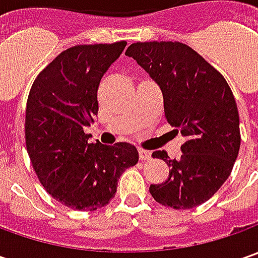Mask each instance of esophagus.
I'll list each match as a JSON object with an SVG mask.
<instances>
[{"instance_id":"1","label":"esophagus","mask_w":258,"mask_h":258,"mask_svg":"<svg viewBox=\"0 0 258 258\" xmlns=\"http://www.w3.org/2000/svg\"><path fill=\"white\" fill-rule=\"evenodd\" d=\"M151 152L149 151H145V149H139V158L141 161H149L151 159Z\"/></svg>"}]
</instances>
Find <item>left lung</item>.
<instances>
[{
  "label": "left lung",
  "mask_w": 258,
  "mask_h": 258,
  "mask_svg": "<svg viewBox=\"0 0 258 258\" xmlns=\"http://www.w3.org/2000/svg\"><path fill=\"white\" fill-rule=\"evenodd\" d=\"M126 55L144 67L164 94L168 123L186 138L179 159L156 151L169 178L149 186L156 203L189 210L208 201L233 171L241 136L234 94L224 76L189 45L178 41L134 43Z\"/></svg>",
  "instance_id": "8db88e82"
}]
</instances>
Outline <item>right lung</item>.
Returning a JSON list of instances; mask_svg holds the SVG:
<instances>
[{"label":"right lung","instance_id":"obj_1","mask_svg":"<svg viewBox=\"0 0 258 258\" xmlns=\"http://www.w3.org/2000/svg\"><path fill=\"white\" fill-rule=\"evenodd\" d=\"M126 41L67 48L40 72L27 99L25 146L44 189L79 211L110 203L117 179L138 164L134 145L89 144L85 126L97 114L100 80Z\"/></svg>","mask_w":258,"mask_h":258}]
</instances>
